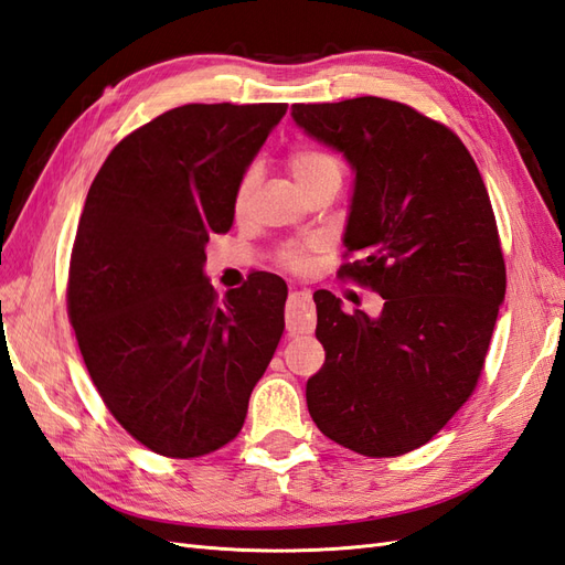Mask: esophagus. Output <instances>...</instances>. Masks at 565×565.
I'll use <instances>...</instances> for the list:
<instances>
[{
  "mask_svg": "<svg viewBox=\"0 0 565 565\" xmlns=\"http://www.w3.org/2000/svg\"><path fill=\"white\" fill-rule=\"evenodd\" d=\"M311 305V292L309 290H295L287 297V311H285V323L290 333H311L316 321L309 309Z\"/></svg>",
  "mask_w": 565,
  "mask_h": 565,
  "instance_id": "obj_1",
  "label": "esophagus"
}]
</instances>
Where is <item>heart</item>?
Returning <instances> with one entry per match:
<instances>
[{
  "label": "heart",
  "instance_id": "1",
  "mask_svg": "<svg viewBox=\"0 0 565 565\" xmlns=\"http://www.w3.org/2000/svg\"><path fill=\"white\" fill-rule=\"evenodd\" d=\"M287 164H290V172L295 177L297 186L307 184L309 179H316V177H321L326 172H340L338 162L330 158L328 153H321V150H309V148L297 150V153L290 156V162H287ZM254 182H256V170H249L242 177V182L237 186V196H235V209L237 211H242V205L246 203V196H249ZM285 258H287V266H292V268L305 266V252H301V249H290Z\"/></svg>",
  "mask_w": 565,
  "mask_h": 565
}]
</instances>
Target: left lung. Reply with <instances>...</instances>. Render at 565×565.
<instances>
[{
    "instance_id": "obj_1",
    "label": "left lung",
    "mask_w": 565,
    "mask_h": 565,
    "mask_svg": "<svg viewBox=\"0 0 565 565\" xmlns=\"http://www.w3.org/2000/svg\"><path fill=\"white\" fill-rule=\"evenodd\" d=\"M309 139L354 174L340 273L383 297L379 316L313 292L326 362L307 381L316 426L366 458L415 450L472 395L505 297L497 220L456 134L403 103L292 105Z\"/></svg>"
}]
</instances>
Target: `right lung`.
<instances>
[{
    "instance_id": "add662e5",
    "label": "right lung",
    "mask_w": 565,
    "mask_h": 565,
    "mask_svg": "<svg viewBox=\"0 0 565 565\" xmlns=\"http://www.w3.org/2000/svg\"><path fill=\"white\" fill-rule=\"evenodd\" d=\"M285 113V103L174 107L117 143L88 189L68 319L107 409L160 456L232 441L280 342L282 278L254 273L217 301L203 266Z\"/></svg>"
}]
</instances>
